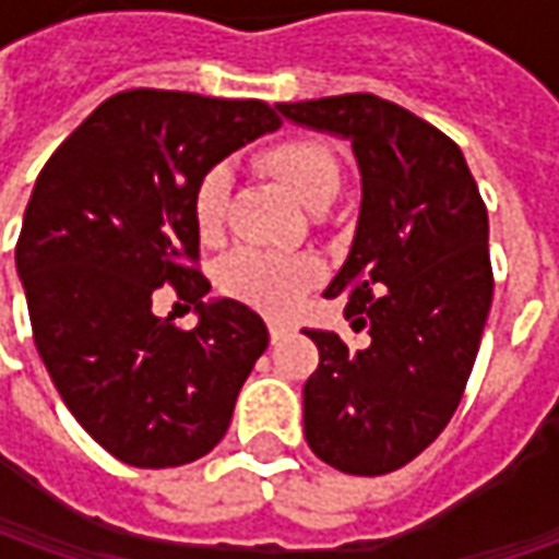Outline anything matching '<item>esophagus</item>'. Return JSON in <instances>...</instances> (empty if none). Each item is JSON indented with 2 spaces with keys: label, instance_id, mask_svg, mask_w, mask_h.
Returning <instances> with one entry per match:
<instances>
[{
  "label": "esophagus",
  "instance_id": "esophagus-1",
  "mask_svg": "<svg viewBox=\"0 0 559 559\" xmlns=\"http://www.w3.org/2000/svg\"><path fill=\"white\" fill-rule=\"evenodd\" d=\"M292 335L289 323H270V342L276 345V342H286Z\"/></svg>",
  "mask_w": 559,
  "mask_h": 559
}]
</instances>
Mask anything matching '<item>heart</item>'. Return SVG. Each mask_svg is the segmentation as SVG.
<instances>
[{"mask_svg": "<svg viewBox=\"0 0 559 559\" xmlns=\"http://www.w3.org/2000/svg\"><path fill=\"white\" fill-rule=\"evenodd\" d=\"M264 167L311 211L333 202L342 183L335 155L313 140H286L273 145L264 152ZM229 189L233 177L226 164L207 167L192 189V221L204 239L221 236ZM317 280L320 264L311 258H289L261 248H239L221 264V289L267 313H289Z\"/></svg>", "mask_w": 559, "mask_h": 559, "instance_id": "b5f03b06", "label": "heart"}]
</instances>
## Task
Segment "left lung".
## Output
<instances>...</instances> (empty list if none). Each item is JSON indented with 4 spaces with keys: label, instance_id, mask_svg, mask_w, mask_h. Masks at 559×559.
<instances>
[{
    "label": "left lung",
    "instance_id": "8db88e82",
    "mask_svg": "<svg viewBox=\"0 0 559 559\" xmlns=\"http://www.w3.org/2000/svg\"><path fill=\"white\" fill-rule=\"evenodd\" d=\"M276 111L348 142L360 174L355 239L326 298H348L345 317L370 342L352 352L330 330H301L320 352L305 439L342 473L382 476L461 404L491 308L488 214L461 148L395 102L348 93Z\"/></svg>",
    "mask_w": 559,
    "mask_h": 559
}]
</instances>
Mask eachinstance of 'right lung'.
<instances>
[{
	"label": "right lung",
	"instance_id": "obj_1",
	"mask_svg": "<svg viewBox=\"0 0 559 559\" xmlns=\"http://www.w3.org/2000/svg\"><path fill=\"white\" fill-rule=\"evenodd\" d=\"M280 130L264 102L130 90L102 102L36 177L14 267L33 342L76 423L118 461L183 466L224 439L270 335L233 298H207L192 189L207 167ZM174 285L197 305L183 334L151 313Z\"/></svg>",
	"mask_w": 559,
	"mask_h": 559
}]
</instances>
